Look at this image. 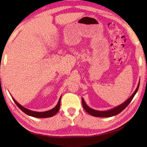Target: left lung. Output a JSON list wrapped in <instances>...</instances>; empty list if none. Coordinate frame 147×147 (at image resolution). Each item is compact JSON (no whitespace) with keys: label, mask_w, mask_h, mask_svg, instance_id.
Listing matches in <instances>:
<instances>
[{"label":"left lung","mask_w":147,"mask_h":147,"mask_svg":"<svg viewBox=\"0 0 147 147\" xmlns=\"http://www.w3.org/2000/svg\"><path fill=\"white\" fill-rule=\"evenodd\" d=\"M139 84H140V82H139V84H138V86L136 88V90H135L134 92L131 95V96L129 97V98L124 102V103L116 107L114 109H110V110H107V111L96 110H94V109L90 108V107H88L86 105V104L85 103V102H84V99L83 98H82V105H83V108L84 110H86V112H88L89 114L92 115V116L96 117H111L115 116V115H117L119 114L120 112H121L124 109H126V107L130 104V102L132 100L133 97H134L135 94H136V92H137L138 90H139Z\"/></svg>","instance_id":"left-lung-1"}]
</instances>
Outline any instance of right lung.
<instances>
[{"instance_id":"1","label":"right lung","mask_w":147,"mask_h":147,"mask_svg":"<svg viewBox=\"0 0 147 147\" xmlns=\"http://www.w3.org/2000/svg\"><path fill=\"white\" fill-rule=\"evenodd\" d=\"M12 99H13V101L15 102V103L16 104V105L22 111H23L24 113L29 115V116L35 117V118H49V117H51L53 116H54L55 114H56L57 112H58V111L59 110V109H60L61 96L60 97L59 100L58 101V103L57 104V105H56L55 107L52 109L50 110L46 111V112H34V111L30 110L24 107H23L22 105H21L19 103H18V102L15 100L14 98H13V97H12Z\"/></svg>"}]
</instances>
